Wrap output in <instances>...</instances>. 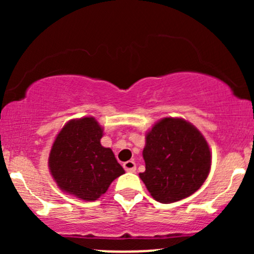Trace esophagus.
<instances>
[{
	"mask_svg": "<svg viewBox=\"0 0 254 254\" xmlns=\"http://www.w3.org/2000/svg\"><path fill=\"white\" fill-rule=\"evenodd\" d=\"M123 167L127 172H135L136 171V164H135V161H132V160L124 162Z\"/></svg>",
	"mask_w": 254,
	"mask_h": 254,
	"instance_id": "esophagus-1",
	"label": "esophagus"
}]
</instances>
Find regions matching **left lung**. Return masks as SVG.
Returning <instances> with one entry per match:
<instances>
[{"instance_id": "8db88e82", "label": "left lung", "mask_w": 254, "mask_h": 254, "mask_svg": "<svg viewBox=\"0 0 254 254\" xmlns=\"http://www.w3.org/2000/svg\"><path fill=\"white\" fill-rule=\"evenodd\" d=\"M145 171L139 178L160 203L194 193L209 176L211 153L194 125L183 118H162L145 135Z\"/></svg>"}]
</instances>
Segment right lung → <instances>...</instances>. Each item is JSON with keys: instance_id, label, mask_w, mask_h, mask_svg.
I'll return each instance as SVG.
<instances>
[{"instance_id": "right-lung-1", "label": "right lung", "mask_w": 254, "mask_h": 254, "mask_svg": "<svg viewBox=\"0 0 254 254\" xmlns=\"http://www.w3.org/2000/svg\"><path fill=\"white\" fill-rule=\"evenodd\" d=\"M104 129L94 117L71 119L58 132L49 155L57 186L82 200H97L125 173L112 149L101 145Z\"/></svg>"}]
</instances>
